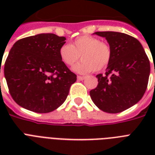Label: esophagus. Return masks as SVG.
Here are the masks:
<instances>
[{"label":"esophagus","mask_w":155,"mask_h":155,"mask_svg":"<svg viewBox=\"0 0 155 155\" xmlns=\"http://www.w3.org/2000/svg\"><path fill=\"white\" fill-rule=\"evenodd\" d=\"M77 79L79 80H84L85 79V77H84V76H80V75H78Z\"/></svg>","instance_id":"obj_1"}]
</instances>
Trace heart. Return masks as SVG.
Segmentation results:
<instances>
[{
  "label": "heart",
  "mask_w": 155,
  "mask_h": 155,
  "mask_svg": "<svg viewBox=\"0 0 155 155\" xmlns=\"http://www.w3.org/2000/svg\"><path fill=\"white\" fill-rule=\"evenodd\" d=\"M80 56L82 61L73 67V71L80 74L100 71L110 62L111 49L107 43L90 35L79 37L71 45L64 44L59 49V57L66 65L72 66Z\"/></svg>",
  "instance_id": "b5f03b06"
}]
</instances>
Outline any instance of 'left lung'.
I'll use <instances>...</instances> for the list:
<instances>
[{
  "instance_id": "8db88e82",
  "label": "left lung",
  "mask_w": 155,
  "mask_h": 155,
  "mask_svg": "<svg viewBox=\"0 0 155 155\" xmlns=\"http://www.w3.org/2000/svg\"><path fill=\"white\" fill-rule=\"evenodd\" d=\"M94 35L105 38L111 58L105 75H97L98 85L90 91V97L101 110L120 113L143 97L150 72L149 58L139 41L130 35L113 31Z\"/></svg>"
}]
</instances>
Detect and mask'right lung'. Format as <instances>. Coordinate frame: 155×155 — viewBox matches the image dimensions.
<instances>
[{"instance_id":"obj_1","label":"right lung","mask_w":155,"mask_h":155,"mask_svg":"<svg viewBox=\"0 0 155 155\" xmlns=\"http://www.w3.org/2000/svg\"><path fill=\"white\" fill-rule=\"evenodd\" d=\"M65 40L54 34H39L13 44L4 73L11 97L18 105L46 113L65 101L71 85L76 81V75L59 57Z\"/></svg>"}]
</instances>
